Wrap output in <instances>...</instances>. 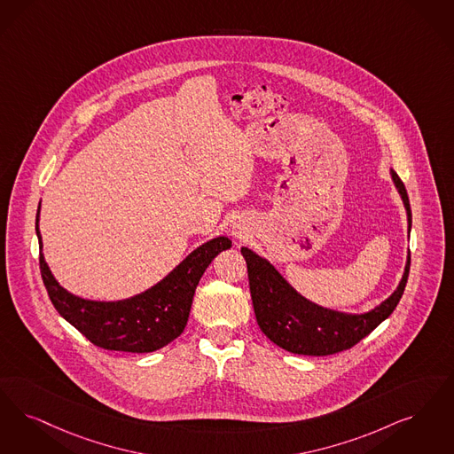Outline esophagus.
<instances>
[{"label": "esophagus", "mask_w": 454, "mask_h": 454, "mask_svg": "<svg viewBox=\"0 0 454 454\" xmlns=\"http://www.w3.org/2000/svg\"><path fill=\"white\" fill-rule=\"evenodd\" d=\"M233 235H235L236 238H243V235H245V230H243L241 226L235 224V226H233Z\"/></svg>", "instance_id": "obj_1"}]
</instances>
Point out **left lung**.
I'll use <instances>...</instances> for the list:
<instances>
[{
    "instance_id": "1",
    "label": "left lung",
    "mask_w": 454,
    "mask_h": 454,
    "mask_svg": "<svg viewBox=\"0 0 454 454\" xmlns=\"http://www.w3.org/2000/svg\"><path fill=\"white\" fill-rule=\"evenodd\" d=\"M390 177L403 202L407 213V233L411 235L412 213L407 191L392 168ZM241 254L247 260L250 294L258 326L275 345L295 355L309 356H326L345 351L368 336L397 308L411 269V254H407L397 289L379 306L366 312L351 314L323 308L309 301L308 297L292 287L289 280L275 269L270 260L254 254L252 248L241 247Z\"/></svg>"
}]
</instances>
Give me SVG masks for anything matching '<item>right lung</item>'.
I'll return each mask as SVG.
<instances>
[{
	"label": "right lung",
	"mask_w": 454,
	"mask_h": 454,
	"mask_svg": "<svg viewBox=\"0 0 454 454\" xmlns=\"http://www.w3.org/2000/svg\"><path fill=\"white\" fill-rule=\"evenodd\" d=\"M38 221L40 204L35 221L40 272L54 308L92 345L111 351L150 353L181 336L202 273L221 252L231 248L230 238L216 236L192 250L150 289L120 301H92L75 295L57 282L42 254Z\"/></svg>",
	"instance_id": "add662e5"
}]
</instances>
